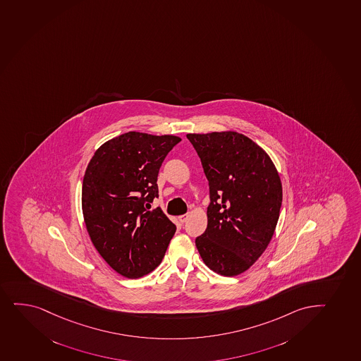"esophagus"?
I'll return each instance as SVG.
<instances>
[{
  "instance_id": "34e87169",
  "label": "esophagus",
  "mask_w": 361,
  "mask_h": 361,
  "mask_svg": "<svg viewBox=\"0 0 361 361\" xmlns=\"http://www.w3.org/2000/svg\"><path fill=\"white\" fill-rule=\"evenodd\" d=\"M178 221H180V222L185 223V222H186L187 219H188V215L178 216Z\"/></svg>"
}]
</instances>
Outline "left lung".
Instances as JSON below:
<instances>
[{
    "label": "left lung",
    "mask_w": 361,
    "mask_h": 361,
    "mask_svg": "<svg viewBox=\"0 0 361 361\" xmlns=\"http://www.w3.org/2000/svg\"><path fill=\"white\" fill-rule=\"evenodd\" d=\"M210 188L207 227L195 239L204 263L236 276L257 262L280 217L282 183L269 154L238 132L187 134Z\"/></svg>",
    "instance_id": "1"
}]
</instances>
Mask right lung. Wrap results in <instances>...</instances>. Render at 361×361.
<instances>
[{
  "label": "right lung",
  "mask_w": 361,
  "mask_h": 361,
  "mask_svg": "<svg viewBox=\"0 0 361 361\" xmlns=\"http://www.w3.org/2000/svg\"><path fill=\"white\" fill-rule=\"evenodd\" d=\"M181 138L128 132L104 142L86 168L81 207L90 239L102 258L127 279L154 271L174 236V223L157 207V176Z\"/></svg>",
  "instance_id": "add662e5"
}]
</instances>
